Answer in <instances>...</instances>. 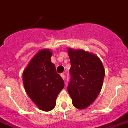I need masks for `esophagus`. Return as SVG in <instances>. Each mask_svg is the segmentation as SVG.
<instances>
[{
    "label": "esophagus",
    "instance_id": "esophagus-1",
    "mask_svg": "<svg viewBox=\"0 0 128 128\" xmlns=\"http://www.w3.org/2000/svg\"><path fill=\"white\" fill-rule=\"evenodd\" d=\"M60 76H61V77H62V79L64 80V78H65V75H64V74L62 73V74H60Z\"/></svg>",
    "mask_w": 128,
    "mask_h": 128
}]
</instances>
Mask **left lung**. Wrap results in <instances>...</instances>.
Segmentation results:
<instances>
[{"label": "left lung", "instance_id": "obj_1", "mask_svg": "<svg viewBox=\"0 0 128 128\" xmlns=\"http://www.w3.org/2000/svg\"><path fill=\"white\" fill-rule=\"evenodd\" d=\"M71 78L68 92L72 104L79 110L91 105L101 92L105 69L99 58L83 50L68 48Z\"/></svg>", "mask_w": 128, "mask_h": 128}]
</instances>
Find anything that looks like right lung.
I'll return each mask as SVG.
<instances>
[{
  "label": "right lung",
  "mask_w": 128,
  "mask_h": 128,
  "mask_svg": "<svg viewBox=\"0 0 128 128\" xmlns=\"http://www.w3.org/2000/svg\"><path fill=\"white\" fill-rule=\"evenodd\" d=\"M52 52L43 49L34 56L23 70L25 91L40 110L50 112L56 106V100L64 88V80L51 62Z\"/></svg>",
  "instance_id": "add662e5"
}]
</instances>
